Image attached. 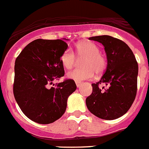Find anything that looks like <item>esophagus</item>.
<instances>
[{"label": "esophagus", "mask_w": 149, "mask_h": 149, "mask_svg": "<svg viewBox=\"0 0 149 149\" xmlns=\"http://www.w3.org/2000/svg\"><path fill=\"white\" fill-rule=\"evenodd\" d=\"M75 84H76V86H77V88H78V87H80V86H81V81H75Z\"/></svg>", "instance_id": "obj_1"}]
</instances>
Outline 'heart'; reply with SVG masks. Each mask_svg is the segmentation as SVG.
<instances>
[{
    "label": "heart",
    "instance_id": "b5f03b06",
    "mask_svg": "<svg viewBox=\"0 0 149 149\" xmlns=\"http://www.w3.org/2000/svg\"><path fill=\"white\" fill-rule=\"evenodd\" d=\"M75 55L84 57L81 61L83 68H74L68 73L67 76L75 81H84L94 77V72L101 74L105 72L107 66V59L100 52V48L92 42H81L76 45ZM75 55L73 51L67 49L62 52L60 61L65 68L71 69L75 63Z\"/></svg>",
    "mask_w": 149,
    "mask_h": 149
}]
</instances>
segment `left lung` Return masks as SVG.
<instances>
[{
  "instance_id": "left-lung-1",
  "label": "left lung",
  "mask_w": 149,
  "mask_h": 149,
  "mask_svg": "<svg viewBox=\"0 0 149 149\" xmlns=\"http://www.w3.org/2000/svg\"><path fill=\"white\" fill-rule=\"evenodd\" d=\"M103 44L107 66L100 81L91 84L92 94L86 99L89 111L103 120L123 116L133 104L137 92L138 63L127 44L110 36L90 37ZM104 84L106 88L100 85Z\"/></svg>"
}]
</instances>
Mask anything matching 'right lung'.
Returning <instances> with one entry per match:
<instances>
[{
	"instance_id": "add662e5",
	"label": "right lung",
	"mask_w": 149,
	"mask_h": 149,
	"mask_svg": "<svg viewBox=\"0 0 149 149\" xmlns=\"http://www.w3.org/2000/svg\"><path fill=\"white\" fill-rule=\"evenodd\" d=\"M67 48L61 39H38L16 58L13 95L23 113L37 123H52L61 117L68 96L77 88L72 79L53 84L65 74L60 57Z\"/></svg>"
}]
</instances>
